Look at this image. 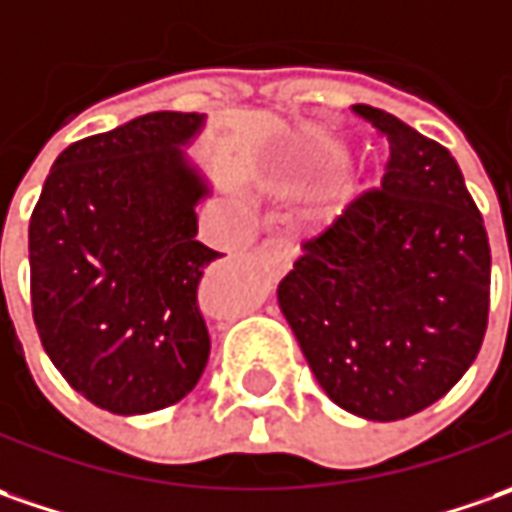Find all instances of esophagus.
Masks as SVG:
<instances>
[{"instance_id":"1","label":"esophagus","mask_w":512,"mask_h":512,"mask_svg":"<svg viewBox=\"0 0 512 512\" xmlns=\"http://www.w3.org/2000/svg\"><path fill=\"white\" fill-rule=\"evenodd\" d=\"M260 249H263L266 255L272 257L277 274L286 272V269H289V266H291V260H294V255H297V246H294L291 240H283V238L266 240V243H263Z\"/></svg>"}]
</instances>
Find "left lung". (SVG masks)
Returning a JSON list of instances; mask_svg holds the SVG:
<instances>
[{"mask_svg":"<svg viewBox=\"0 0 512 512\" xmlns=\"http://www.w3.org/2000/svg\"><path fill=\"white\" fill-rule=\"evenodd\" d=\"M354 110L388 138L382 189L303 243L277 303L331 402L397 422L445 397L476 360L490 309V243L442 144L385 110Z\"/></svg>","mask_w":512,"mask_h":512,"instance_id":"8db88e82","label":"left lung"}]
</instances>
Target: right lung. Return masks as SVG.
<instances>
[{
  "label": "right lung",
  "instance_id": "add662e5",
  "mask_svg": "<svg viewBox=\"0 0 512 512\" xmlns=\"http://www.w3.org/2000/svg\"><path fill=\"white\" fill-rule=\"evenodd\" d=\"M206 115L147 113L70 144L30 215V303L47 357L110 414L169 408L198 385L209 331L198 283L218 252L186 155Z\"/></svg>",
  "mask_w": 512,
  "mask_h": 512
}]
</instances>
